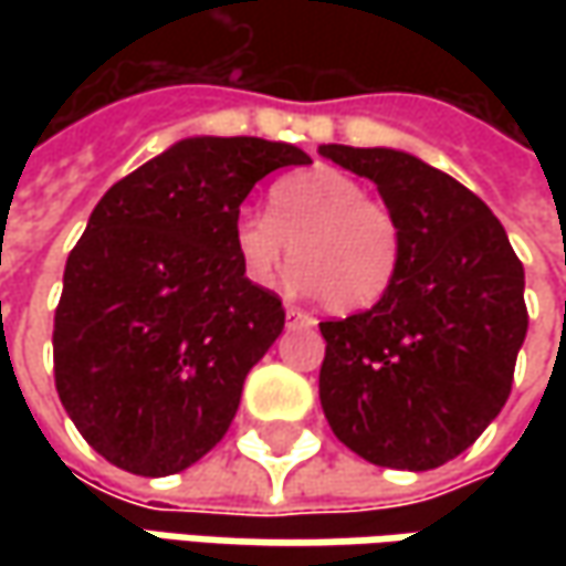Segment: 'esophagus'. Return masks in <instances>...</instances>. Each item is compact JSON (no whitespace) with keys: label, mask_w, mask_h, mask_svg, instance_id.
<instances>
[{"label":"esophagus","mask_w":566,"mask_h":566,"mask_svg":"<svg viewBox=\"0 0 566 566\" xmlns=\"http://www.w3.org/2000/svg\"><path fill=\"white\" fill-rule=\"evenodd\" d=\"M286 324H290V327H295V324H298V327H312V324H315V317L305 315V312H298V308H286Z\"/></svg>","instance_id":"esophagus-1"}]
</instances>
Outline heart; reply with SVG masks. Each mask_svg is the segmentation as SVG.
I'll return each instance as SVG.
<instances>
[{
  "label": "heart",
  "instance_id": "1",
  "mask_svg": "<svg viewBox=\"0 0 566 566\" xmlns=\"http://www.w3.org/2000/svg\"><path fill=\"white\" fill-rule=\"evenodd\" d=\"M232 249L261 286H273L295 258V290L324 295L334 312L349 315L378 305L397 283L402 229L359 179L315 166L273 186L268 217L242 213Z\"/></svg>",
  "mask_w": 566,
  "mask_h": 566
}]
</instances>
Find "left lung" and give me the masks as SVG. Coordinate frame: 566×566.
Listing matches in <instances>:
<instances>
[{
  "label": "left lung",
  "mask_w": 566,
  "mask_h": 566,
  "mask_svg": "<svg viewBox=\"0 0 566 566\" xmlns=\"http://www.w3.org/2000/svg\"><path fill=\"white\" fill-rule=\"evenodd\" d=\"M317 154L371 179L402 229L390 293L321 324L324 416L375 467H444L511 397L530 327L523 264L489 205L419 157L346 144H321Z\"/></svg>",
  "instance_id": "8db88e82"
}]
</instances>
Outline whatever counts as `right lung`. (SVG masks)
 I'll return each instance as SVG.
<instances>
[{"label":"right lung","mask_w":566,"mask_h":566,"mask_svg":"<svg viewBox=\"0 0 566 566\" xmlns=\"http://www.w3.org/2000/svg\"><path fill=\"white\" fill-rule=\"evenodd\" d=\"M305 164L295 144L195 135L99 198L65 261L53 361L69 419L113 467L172 475L227 434L286 324L232 227L254 182Z\"/></svg>","instance_id":"right-lung-1"}]
</instances>
